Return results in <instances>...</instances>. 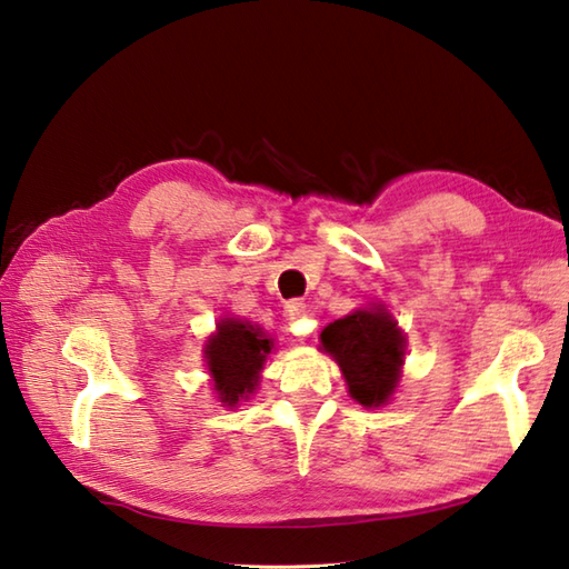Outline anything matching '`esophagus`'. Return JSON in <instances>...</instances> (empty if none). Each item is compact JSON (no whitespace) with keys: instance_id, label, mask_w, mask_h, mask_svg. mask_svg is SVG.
<instances>
[{"instance_id":"1","label":"esophagus","mask_w":569,"mask_h":569,"mask_svg":"<svg viewBox=\"0 0 569 569\" xmlns=\"http://www.w3.org/2000/svg\"><path fill=\"white\" fill-rule=\"evenodd\" d=\"M283 316H286V326H288V330H291L293 336H306V333H311V326L306 323V318H308V308H306V303H303V301H291V303H286V311H283Z\"/></svg>"}]
</instances>
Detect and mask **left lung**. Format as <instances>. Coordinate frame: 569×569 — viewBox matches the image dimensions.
<instances>
[{"label": "left lung", "instance_id": "8db88e82", "mask_svg": "<svg viewBox=\"0 0 569 569\" xmlns=\"http://www.w3.org/2000/svg\"><path fill=\"white\" fill-rule=\"evenodd\" d=\"M320 343L343 370L350 398L378 408L396 390L402 366L398 323L383 311H356L323 328Z\"/></svg>", "mask_w": 569, "mask_h": 569}]
</instances>
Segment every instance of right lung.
<instances>
[{
  "mask_svg": "<svg viewBox=\"0 0 569 569\" xmlns=\"http://www.w3.org/2000/svg\"><path fill=\"white\" fill-rule=\"evenodd\" d=\"M271 338L251 323L226 318L219 323L216 336L206 343V360L213 376V388L226 406H236L258 383L266 356L271 353Z\"/></svg>",
  "mask_w": 569,
  "mask_h": 569,
  "instance_id": "obj_1",
  "label": "right lung"
}]
</instances>
